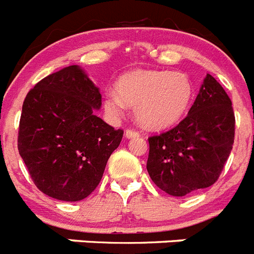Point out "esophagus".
Listing matches in <instances>:
<instances>
[{
    "instance_id": "1",
    "label": "esophagus",
    "mask_w": 254,
    "mask_h": 254,
    "mask_svg": "<svg viewBox=\"0 0 254 254\" xmlns=\"http://www.w3.org/2000/svg\"><path fill=\"white\" fill-rule=\"evenodd\" d=\"M125 135H127V138H136V136H139V131L135 129H127L125 131Z\"/></svg>"
}]
</instances>
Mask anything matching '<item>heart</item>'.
Returning <instances> with one entry per match:
<instances>
[{
  "instance_id": "b5f03b06",
  "label": "heart",
  "mask_w": 254,
  "mask_h": 254,
  "mask_svg": "<svg viewBox=\"0 0 254 254\" xmlns=\"http://www.w3.org/2000/svg\"><path fill=\"white\" fill-rule=\"evenodd\" d=\"M116 92L105 97V110L120 116L125 105L134 107L135 118L148 129H164L187 113L193 99L192 82L185 73L138 69L119 79Z\"/></svg>"
}]
</instances>
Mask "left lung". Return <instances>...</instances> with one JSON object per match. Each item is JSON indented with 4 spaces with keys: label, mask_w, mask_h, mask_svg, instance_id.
I'll list each match as a JSON object with an SVG mask.
<instances>
[{
    "label": "left lung",
    "mask_w": 254,
    "mask_h": 254,
    "mask_svg": "<svg viewBox=\"0 0 254 254\" xmlns=\"http://www.w3.org/2000/svg\"><path fill=\"white\" fill-rule=\"evenodd\" d=\"M232 101L211 74L186 118L171 130L148 138L147 170L152 181L172 196H186L218 181L233 149Z\"/></svg>",
    "instance_id": "1"
}]
</instances>
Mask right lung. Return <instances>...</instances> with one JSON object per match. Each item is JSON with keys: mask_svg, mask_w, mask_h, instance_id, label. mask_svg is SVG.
Returning <instances> with one entry per match:
<instances>
[{"mask_svg": "<svg viewBox=\"0 0 254 254\" xmlns=\"http://www.w3.org/2000/svg\"><path fill=\"white\" fill-rule=\"evenodd\" d=\"M100 107L99 88L77 65L52 73L27 92L17 148L43 193L79 201L100 184L124 134L95 115Z\"/></svg>", "mask_w": 254, "mask_h": 254, "instance_id": "right-lung-1", "label": "right lung"}]
</instances>
